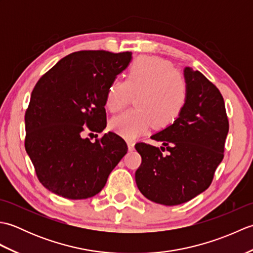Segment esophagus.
<instances>
[{
  "mask_svg": "<svg viewBox=\"0 0 253 253\" xmlns=\"http://www.w3.org/2000/svg\"><path fill=\"white\" fill-rule=\"evenodd\" d=\"M127 146H128V150H129V151H132L133 149H135V142L133 141H127Z\"/></svg>",
  "mask_w": 253,
  "mask_h": 253,
  "instance_id": "obj_1",
  "label": "esophagus"
}]
</instances>
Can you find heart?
Listing matches in <instances>:
<instances>
[{"mask_svg":"<svg viewBox=\"0 0 253 253\" xmlns=\"http://www.w3.org/2000/svg\"><path fill=\"white\" fill-rule=\"evenodd\" d=\"M136 95L137 109L112 118L110 128L126 139H136L153 125L165 129L178 120L188 101L185 77L168 61L141 56L133 61L126 82L114 79L106 91L105 105L112 113L122 111Z\"/></svg>","mask_w":253,"mask_h":253,"instance_id":"obj_1","label":"heart"}]
</instances>
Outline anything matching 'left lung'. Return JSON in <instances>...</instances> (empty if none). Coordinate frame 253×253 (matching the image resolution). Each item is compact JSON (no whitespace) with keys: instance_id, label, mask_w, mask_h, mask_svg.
<instances>
[{"instance_id":"obj_1","label":"left lung","mask_w":253,"mask_h":253,"mask_svg":"<svg viewBox=\"0 0 253 253\" xmlns=\"http://www.w3.org/2000/svg\"><path fill=\"white\" fill-rule=\"evenodd\" d=\"M184 76L188 85L184 112L173 125L151 137L163 147L136 144L142 159L135 174L138 189L164 206H178L208 189L224 158L229 129L219 90L191 67H185Z\"/></svg>"}]
</instances>
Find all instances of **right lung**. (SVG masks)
<instances>
[{
  "label": "right lung",
  "mask_w": 253,
  "mask_h": 253,
  "mask_svg": "<svg viewBox=\"0 0 253 253\" xmlns=\"http://www.w3.org/2000/svg\"><path fill=\"white\" fill-rule=\"evenodd\" d=\"M131 52H74L58 61L35 85L25 115V148L38 179L47 190L80 200L95 196L127 153L114 132L91 142L87 128L106 127L105 96L125 71Z\"/></svg>",
  "instance_id": "add662e5"
}]
</instances>
